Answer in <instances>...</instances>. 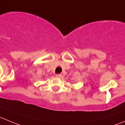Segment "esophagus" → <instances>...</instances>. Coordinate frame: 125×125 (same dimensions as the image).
<instances>
[{
  "instance_id": "obj_1",
  "label": "esophagus",
  "mask_w": 125,
  "mask_h": 125,
  "mask_svg": "<svg viewBox=\"0 0 125 125\" xmlns=\"http://www.w3.org/2000/svg\"><path fill=\"white\" fill-rule=\"evenodd\" d=\"M55 76L57 77V78H61V77H62V74H56Z\"/></svg>"
}]
</instances>
